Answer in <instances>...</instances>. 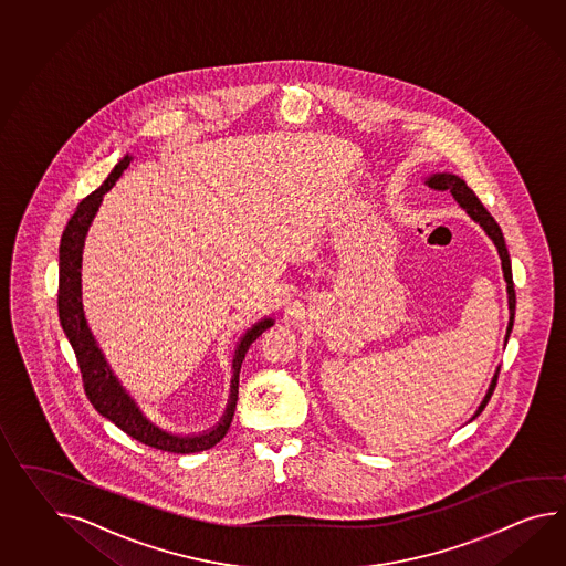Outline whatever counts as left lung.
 Returning <instances> with one entry per match:
<instances>
[{
    "label": "left lung",
    "mask_w": 566,
    "mask_h": 566,
    "mask_svg": "<svg viewBox=\"0 0 566 566\" xmlns=\"http://www.w3.org/2000/svg\"><path fill=\"white\" fill-rule=\"evenodd\" d=\"M428 184L431 188L441 190V192H443V190H450V192L454 193L458 205L464 208L470 217L479 222L484 231H486V234L493 239L496 251H499V258H501L503 276H505V282H507V298H510V325H507V335H505V339H507V337H510L511 327H513V317H515V289H513V276H511L510 253H507V248H505V239H503V233H501V227L496 224L493 214L484 208L483 202L479 200V196L470 190L469 186H467V181L460 180L458 176H452V174H436V176L429 178ZM496 378H499V373L495 374V378H493V382H491V388H489V392H486V397H484L483 402H481L476 415L483 413L486 402L491 400V395H493V390H495ZM476 415H474V417H476Z\"/></svg>",
    "instance_id": "obj_1"
}]
</instances>
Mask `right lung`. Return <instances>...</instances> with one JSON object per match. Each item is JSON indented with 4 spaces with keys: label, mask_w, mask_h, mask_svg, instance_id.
Segmentation results:
<instances>
[{
    "label": "right lung",
    "mask_w": 566,
    "mask_h": 566,
    "mask_svg": "<svg viewBox=\"0 0 566 566\" xmlns=\"http://www.w3.org/2000/svg\"><path fill=\"white\" fill-rule=\"evenodd\" d=\"M130 164V157L126 155L125 159L118 166L112 169L108 180L104 181L97 190L85 196L77 210L73 212L63 237H61V248H59V318L63 325V332L70 337L71 347L75 352V358L82 370L83 390L87 395L90 402L94 405L97 413L106 419H111L116 428L123 429L126 436L133 440L140 441L149 448L161 450V452H171V454H193V452H205L227 436L233 421L234 407H237V395H239V373L241 364L248 354L249 345L253 344L265 329L274 325L272 318H265L258 323L253 329H249L241 344L234 352L233 361V386H231V402L227 407V415L222 417L221 423L208 433L202 436H171L159 428L149 423L143 413L138 411L137 405L118 385V380L111 373L106 359L102 352L97 349L96 342L92 333L85 325L82 308V249L83 239L87 233V227L96 214L97 207L102 202V196L111 190L120 174L125 171Z\"/></svg>",
    "instance_id": "obj_1"
}]
</instances>
